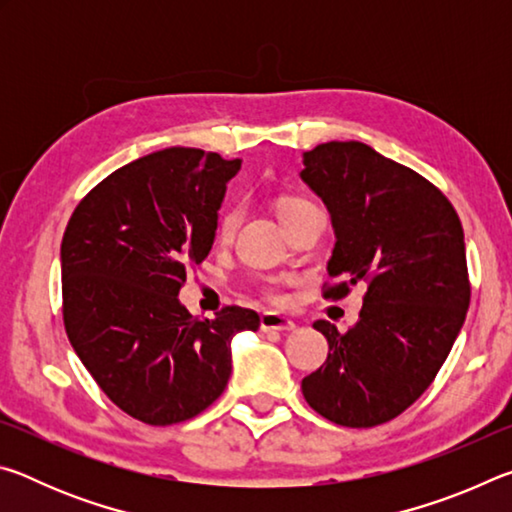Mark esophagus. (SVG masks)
I'll return each instance as SVG.
<instances>
[{
	"instance_id": "34e87169",
	"label": "esophagus",
	"mask_w": 512,
	"mask_h": 512,
	"mask_svg": "<svg viewBox=\"0 0 512 512\" xmlns=\"http://www.w3.org/2000/svg\"><path fill=\"white\" fill-rule=\"evenodd\" d=\"M259 327H262V332H291V329H296V323L287 316L266 311V314L259 318Z\"/></svg>"
}]
</instances>
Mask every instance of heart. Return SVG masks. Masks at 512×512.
Listing matches in <instances>:
<instances>
[{
    "label": "heart",
    "instance_id": "obj_1",
    "mask_svg": "<svg viewBox=\"0 0 512 512\" xmlns=\"http://www.w3.org/2000/svg\"><path fill=\"white\" fill-rule=\"evenodd\" d=\"M307 205H311V203L302 201V198H282V201L277 203V214H280V219H287V216L302 210V207H307ZM239 219H241V207L237 203L225 205L219 214V221H216V237H219L221 241L232 239V235H235V230L239 225ZM268 296L277 298V291L268 289Z\"/></svg>",
    "mask_w": 512,
    "mask_h": 512
}]
</instances>
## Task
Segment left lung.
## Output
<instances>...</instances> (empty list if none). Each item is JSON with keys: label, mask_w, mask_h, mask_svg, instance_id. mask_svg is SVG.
Returning a JSON list of instances; mask_svg holds the SVG:
<instances>
[{"label": "left lung", "mask_w": 512, "mask_h": 512, "mask_svg": "<svg viewBox=\"0 0 512 512\" xmlns=\"http://www.w3.org/2000/svg\"><path fill=\"white\" fill-rule=\"evenodd\" d=\"M300 178L325 203L336 244L327 273L339 300L366 284L357 325L314 329L327 361L302 379V395L341 427H377L436 379L470 307L463 225L438 187L363 142L302 153Z\"/></svg>", "instance_id": "left-lung-1"}]
</instances>
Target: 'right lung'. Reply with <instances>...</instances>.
<instances>
[{
  "label": "right lung",
  "mask_w": 512,
  "mask_h": 512,
  "mask_svg": "<svg viewBox=\"0 0 512 512\" xmlns=\"http://www.w3.org/2000/svg\"><path fill=\"white\" fill-rule=\"evenodd\" d=\"M241 160L155 151L112 171L76 205L60 244L63 320L74 352L121 411L153 427L205 411L228 386L232 336L253 309L198 318L180 305L187 268L210 255L225 185Z\"/></svg>",
  "instance_id": "1"
}]
</instances>
